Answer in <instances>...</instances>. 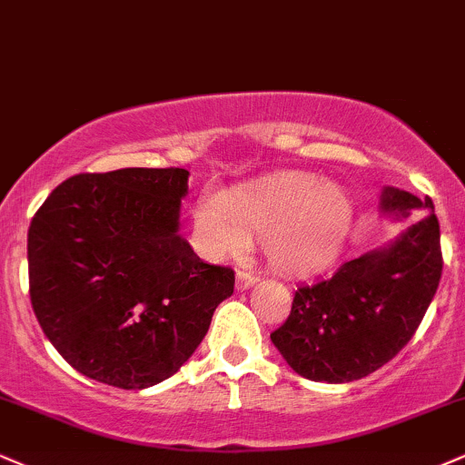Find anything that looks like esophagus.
<instances>
[{
  "label": "esophagus",
  "instance_id": "34e87169",
  "mask_svg": "<svg viewBox=\"0 0 465 465\" xmlns=\"http://www.w3.org/2000/svg\"><path fill=\"white\" fill-rule=\"evenodd\" d=\"M256 278L254 273H250V272H237V291H248V289H252V286L256 284Z\"/></svg>",
  "mask_w": 465,
  "mask_h": 465
}]
</instances>
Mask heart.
Listing matches in <instances>:
<instances>
[{"mask_svg": "<svg viewBox=\"0 0 465 465\" xmlns=\"http://www.w3.org/2000/svg\"><path fill=\"white\" fill-rule=\"evenodd\" d=\"M353 213L351 196L336 183L284 174L234 189L222 203L200 200L193 232L211 259L242 256L250 248V234H261L278 272L306 276L334 261L351 231Z\"/></svg>", "mask_w": 465, "mask_h": 465, "instance_id": "heart-1", "label": "heart"}]
</instances>
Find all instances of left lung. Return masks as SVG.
Returning a JSON list of instances; mask_svg holds the SVG:
<instances>
[{"label":"left lung","mask_w":465,"mask_h":465,"mask_svg":"<svg viewBox=\"0 0 465 465\" xmlns=\"http://www.w3.org/2000/svg\"><path fill=\"white\" fill-rule=\"evenodd\" d=\"M381 215L425 217L380 248L297 289L293 308L272 342L297 375L312 381L362 380L391 362L425 317L442 276L440 222L431 198L383 187Z\"/></svg>","instance_id":"left-lung-1"}]
</instances>
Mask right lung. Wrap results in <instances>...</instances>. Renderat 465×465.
I'll list each match as a JSON object with an SVG mask.
<instances>
[{"label": "right lung", "mask_w": 465, "mask_h": 465, "mask_svg": "<svg viewBox=\"0 0 465 465\" xmlns=\"http://www.w3.org/2000/svg\"><path fill=\"white\" fill-rule=\"evenodd\" d=\"M183 168L77 174L27 232L30 297L57 353L90 380L144 391L192 358L234 272L181 237Z\"/></svg>", "instance_id": "obj_1"}]
</instances>
